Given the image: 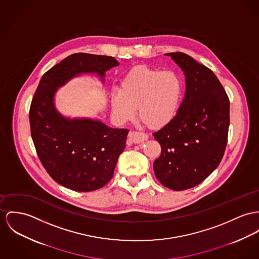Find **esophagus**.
<instances>
[{"mask_svg": "<svg viewBox=\"0 0 259 259\" xmlns=\"http://www.w3.org/2000/svg\"><path fill=\"white\" fill-rule=\"evenodd\" d=\"M148 138H149V136H148L147 134L143 133V132L131 131V132L129 133V139H130V141H131L132 143H134V144L142 143V142L148 140Z\"/></svg>", "mask_w": 259, "mask_h": 259, "instance_id": "1", "label": "esophagus"}]
</instances>
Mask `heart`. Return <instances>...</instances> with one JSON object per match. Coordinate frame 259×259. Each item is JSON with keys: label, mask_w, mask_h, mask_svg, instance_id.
Returning <instances> with one entry per match:
<instances>
[{"label": "heart", "mask_w": 259, "mask_h": 259, "mask_svg": "<svg viewBox=\"0 0 259 259\" xmlns=\"http://www.w3.org/2000/svg\"><path fill=\"white\" fill-rule=\"evenodd\" d=\"M182 91V80L175 72L135 66L121 80L120 90L111 94L112 114L124 123L133 118L137 107L140 118L146 124L162 127L175 117Z\"/></svg>", "instance_id": "heart-1"}]
</instances>
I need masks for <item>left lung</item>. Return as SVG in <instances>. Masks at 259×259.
I'll use <instances>...</instances> for the list:
<instances>
[{"instance_id": "obj_1", "label": "left lung", "mask_w": 259, "mask_h": 259, "mask_svg": "<svg viewBox=\"0 0 259 259\" xmlns=\"http://www.w3.org/2000/svg\"><path fill=\"white\" fill-rule=\"evenodd\" d=\"M165 55L183 71L186 89L177 115L153 133L161 147L153 166L163 186L181 191L207 179L223 159L230 126V100L209 68L182 52Z\"/></svg>"}]
</instances>
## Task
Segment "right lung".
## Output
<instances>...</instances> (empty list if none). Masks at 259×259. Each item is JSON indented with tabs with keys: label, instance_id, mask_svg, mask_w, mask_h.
Here are the masks:
<instances>
[{
	"label": "right lung",
	"instance_id": "obj_1",
	"mask_svg": "<svg viewBox=\"0 0 259 259\" xmlns=\"http://www.w3.org/2000/svg\"><path fill=\"white\" fill-rule=\"evenodd\" d=\"M118 65L110 56L72 54L42 76L31 101L30 131L40 161L57 183L74 191H94L112 179L129 130L64 117L55 107V94L81 74H97L104 81L105 72Z\"/></svg>",
	"mask_w": 259,
	"mask_h": 259
}]
</instances>
